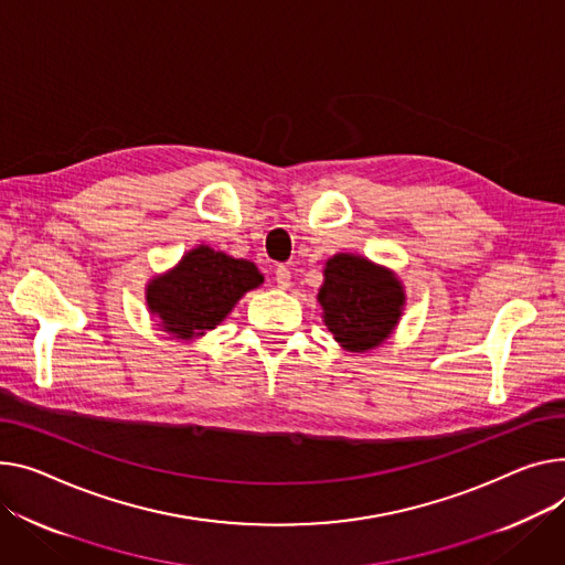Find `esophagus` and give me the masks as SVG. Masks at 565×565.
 <instances>
[{
  "label": "esophagus",
  "mask_w": 565,
  "mask_h": 565,
  "mask_svg": "<svg viewBox=\"0 0 565 565\" xmlns=\"http://www.w3.org/2000/svg\"><path fill=\"white\" fill-rule=\"evenodd\" d=\"M275 281H277V288H281V290L290 288V270L286 266H279L275 270Z\"/></svg>",
  "instance_id": "34e87169"
}]
</instances>
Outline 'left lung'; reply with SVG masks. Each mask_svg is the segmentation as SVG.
I'll list each match as a JSON object with an SVG mask.
<instances>
[{
  "label": "left lung",
  "instance_id": "left-lung-1",
  "mask_svg": "<svg viewBox=\"0 0 565 565\" xmlns=\"http://www.w3.org/2000/svg\"><path fill=\"white\" fill-rule=\"evenodd\" d=\"M318 290L322 320L348 352L380 348L404 311V286L388 270L356 254H333Z\"/></svg>",
  "mask_w": 565,
  "mask_h": 565
}]
</instances>
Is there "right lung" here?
Returning a JSON list of instances; mask_svg holds the SVG:
<instances>
[{
  "label": "right lung",
  "instance_id": "right-lung-1",
  "mask_svg": "<svg viewBox=\"0 0 565 565\" xmlns=\"http://www.w3.org/2000/svg\"><path fill=\"white\" fill-rule=\"evenodd\" d=\"M260 284L263 275L252 260L200 245L185 252L172 270L149 281L145 299L163 331L191 341L215 329L238 299Z\"/></svg>",
  "mask_w": 565,
  "mask_h": 565
}]
</instances>
